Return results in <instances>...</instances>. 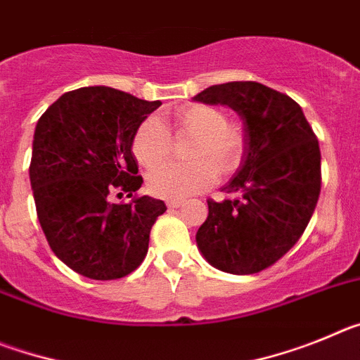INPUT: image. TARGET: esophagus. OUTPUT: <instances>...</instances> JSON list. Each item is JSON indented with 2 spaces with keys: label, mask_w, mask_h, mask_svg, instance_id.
Listing matches in <instances>:
<instances>
[{
  "label": "esophagus",
  "mask_w": 360,
  "mask_h": 360,
  "mask_svg": "<svg viewBox=\"0 0 360 360\" xmlns=\"http://www.w3.org/2000/svg\"><path fill=\"white\" fill-rule=\"evenodd\" d=\"M182 205H184V203L180 202V200H171V202H167V207H169V209H180Z\"/></svg>",
  "instance_id": "34e87169"
}]
</instances>
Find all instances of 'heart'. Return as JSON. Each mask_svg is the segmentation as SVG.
Returning <instances> with one entry per match:
<instances>
[{
  "label": "heart",
  "mask_w": 360,
  "mask_h": 360,
  "mask_svg": "<svg viewBox=\"0 0 360 360\" xmlns=\"http://www.w3.org/2000/svg\"><path fill=\"white\" fill-rule=\"evenodd\" d=\"M178 135H195L189 146L187 164L169 162L148 176L153 195L164 200H184L207 191L216 182V167L221 173L236 169L245 149L243 129L227 122V113L209 104H187L173 115ZM171 148V133L164 120L151 115L141 122L133 135V155L144 167L160 164ZM215 165L212 166V164Z\"/></svg>",
  "instance_id": "b5f03b06"
}]
</instances>
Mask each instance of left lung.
Wrapping results in <instances>:
<instances>
[{
    "instance_id": "8db88e82",
    "label": "left lung",
    "mask_w": 360,
    "mask_h": 360,
    "mask_svg": "<svg viewBox=\"0 0 360 360\" xmlns=\"http://www.w3.org/2000/svg\"><path fill=\"white\" fill-rule=\"evenodd\" d=\"M221 104L243 122L238 173L224 187L234 198L209 200L196 232L205 262L229 274H256L297 243L321 193V151L295 101L252 81L214 84L195 95Z\"/></svg>"
}]
</instances>
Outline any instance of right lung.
Listing matches in <instances>:
<instances>
[{
  "instance_id": "obj_1",
  "label": "right lung",
  "mask_w": 360,
  "mask_h": 360,
  "mask_svg": "<svg viewBox=\"0 0 360 360\" xmlns=\"http://www.w3.org/2000/svg\"><path fill=\"white\" fill-rule=\"evenodd\" d=\"M160 104L86 86L61 95L37 120L30 162L37 218L53 254L84 278H124L148 254L165 203L151 196L111 203L110 193L141 189L133 135Z\"/></svg>"
}]
</instances>
